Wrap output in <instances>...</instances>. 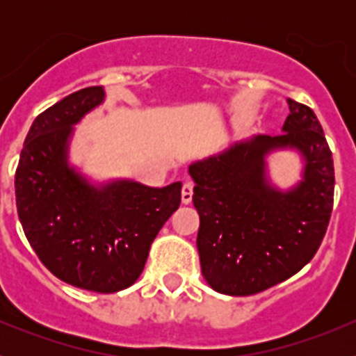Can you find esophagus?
Segmentation results:
<instances>
[{
	"label": "esophagus",
	"instance_id": "34e87169",
	"mask_svg": "<svg viewBox=\"0 0 356 356\" xmlns=\"http://www.w3.org/2000/svg\"><path fill=\"white\" fill-rule=\"evenodd\" d=\"M193 201V181H185L184 187H181V203L188 205Z\"/></svg>",
	"mask_w": 356,
	"mask_h": 356
}]
</instances>
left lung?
I'll use <instances>...</instances> for the list:
<instances>
[{"label": "left lung", "instance_id": "left-lung-1", "mask_svg": "<svg viewBox=\"0 0 356 356\" xmlns=\"http://www.w3.org/2000/svg\"><path fill=\"white\" fill-rule=\"evenodd\" d=\"M282 131L235 140L188 165L200 213L201 273L213 291L251 296L291 278L314 259L333 209V159L307 105L287 99ZM298 150L302 180L287 191L270 181L266 156Z\"/></svg>", "mask_w": 356, "mask_h": 356}]
</instances>
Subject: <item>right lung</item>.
Segmentation results:
<instances>
[{
    "label": "right lung",
    "mask_w": 356,
    "mask_h": 356,
    "mask_svg": "<svg viewBox=\"0 0 356 356\" xmlns=\"http://www.w3.org/2000/svg\"><path fill=\"white\" fill-rule=\"evenodd\" d=\"M103 102V87H87L37 115L19 156L15 203L30 246L56 278L110 294L137 282L151 242L180 207L181 184H92L69 163L74 127Z\"/></svg>",
    "instance_id": "right-lung-1"
}]
</instances>
